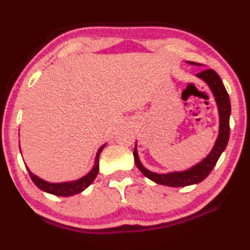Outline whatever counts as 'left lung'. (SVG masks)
I'll list each match as a JSON object with an SVG mask.
<instances>
[{"label": "left lung", "instance_id": "1", "mask_svg": "<svg viewBox=\"0 0 250 250\" xmlns=\"http://www.w3.org/2000/svg\"><path fill=\"white\" fill-rule=\"evenodd\" d=\"M186 62L193 66H201V64H197V62ZM196 77L203 80L208 86L211 94L214 96L215 103H216L219 119L217 139L209 153L200 162L196 163L195 166L184 171H174L168 173L152 172L143 167L140 158H139L137 142H135V147L133 151L135 166L142 172L143 175L153 181L156 184L170 186V188H182V186L200 183L208 176L213 167L216 166L219 156L227 146L228 139H229V117L231 111L229 96L227 94L221 77L213 69L203 70L196 75Z\"/></svg>", "mask_w": 250, "mask_h": 250}]
</instances>
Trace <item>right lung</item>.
I'll return each mask as SVG.
<instances>
[{"label": "right lung", "instance_id": "right-lung-1", "mask_svg": "<svg viewBox=\"0 0 250 250\" xmlns=\"http://www.w3.org/2000/svg\"><path fill=\"white\" fill-rule=\"evenodd\" d=\"M105 146V143L104 146H101L99 147L98 152H97L96 158H95V164L92 167L91 170L87 173L86 175H83L80 179L74 180V181H68V182H61V183H52V182L45 181L43 179H41L40 176H37L34 174V173L29 170L27 166H25L28 171V174L31 176L32 181L34 182L37 188L42 189L43 192L53 194V195L56 196H64V197H68V196H73L75 194L82 193L84 191L88 186H89L92 182L95 181L96 176L98 175V171H99V156L101 151L104 150V147ZM21 150V147H20Z\"/></svg>", "mask_w": 250, "mask_h": 250}]
</instances>
